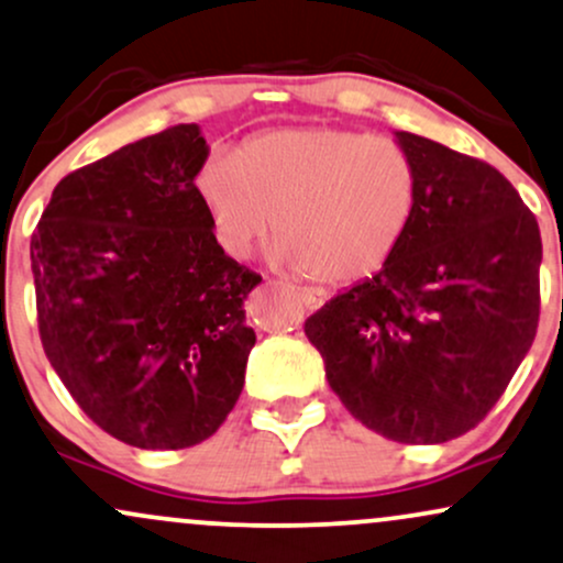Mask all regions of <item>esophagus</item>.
I'll list each match as a JSON object with an SVG mask.
<instances>
[{"mask_svg": "<svg viewBox=\"0 0 563 563\" xmlns=\"http://www.w3.org/2000/svg\"><path fill=\"white\" fill-rule=\"evenodd\" d=\"M297 297H300L302 306L310 308V310L321 308V306H323V300H327V295H323L321 289H313V287H302V289H297Z\"/></svg>", "mask_w": 563, "mask_h": 563, "instance_id": "34e87169", "label": "esophagus"}]
</instances>
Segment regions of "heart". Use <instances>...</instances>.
<instances>
[{
  "label": "heart",
  "instance_id": "1",
  "mask_svg": "<svg viewBox=\"0 0 563 563\" xmlns=\"http://www.w3.org/2000/svg\"><path fill=\"white\" fill-rule=\"evenodd\" d=\"M195 195L227 257L244 261L276 221L274 266L355 284L398 253L413 218L416 170L389 136L332 125L274 129L234 155L210 152Z\"/></svg>",
  "mask_w": 563,
  "mask_h": 563
}]
</instances>
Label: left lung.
Wrapping results in <instances>:
<instances>
[{"label":"left lung","instance_id":"8db88e82","mask_svg":"<svg viewBox=\"0 0 563 563\" xmlns=\"http://www.w3.org/2000/svg\"><path fill=\"white\" fill-rule=\"evenodd\" d=\"M416 170L411 227L372 279L306 321L329 387L363 427L408 445L461 438L530 353L543 242L493 165L395 131Z\"/></svg>","mask_w":563,"mask_h":563}]
</instances>
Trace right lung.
I'll return each mask as SVG.
<instances>
[{"label": "right lung", "mask_w": 563, "mask_h": 563, "mask_svg": "<svg viewBox=\"0 0 563 563\" xmlns=\"http://www.w3.org/2000/svg\"><path fill=\"white\" fill-rule=\"evenodd\" d=\"M178 123L73 170L31 236L38 334L81 411L142 451L208 440L240 400L255 271L218 250Z\"/></svg>", "instance_id": "add662e5"}]
</instances>
